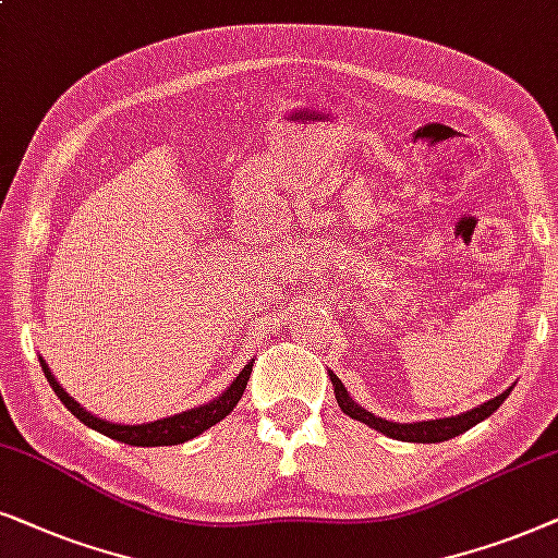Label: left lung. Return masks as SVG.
<instances>
[{
	"mask_svg": "<svg viewBox=\"0 0 558 558\" xmlns=\"http://www.w3.org/2000/svg\"><path fill=\"white\" fill-rule=\"evenodd\" d=\"M331 375V385H333V396H337V403L341 411H344L349 418L354 421H362L367 423L369 428L380 430V434L390 436V439H398V441H413V444H436V441H449L454 439V436L464 434V430H470L472 426H477L480 421H485L487 415H493L497 408L502 405V400L510 396V390L500 392V396L487 400V403H482L480 408H474V411H466L462 415H451V418H439V421H415V423H392V421H385V418H377L375 413L365 411L362 405H356L352 398H349V392L341 380L333 373Z\"/></svg>",
	"mask_w": 558,
	"mask_h": 558,
	"instance_id": "obj_1",
	"label": "left lung"
}]
</instances>
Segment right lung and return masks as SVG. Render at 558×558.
<instances>
[{"mask_svg":"<svg viewBox=\"0 0 558 558\" xmlns=\"http://www.w3.org/2000/svg\"><path fill=\"white\" fill-rule=\"evenodd\" d=\"M43 373H46L50 388L56 390V396L61 398V403L69 408V411L76 415V418L84 423V426L99 430V434L109 436V439H117L122 444H130V447H175V444H183L189 439H196L198 434H204L206 428H211L214 423H219L225 415L234 411V405L240 403L244 388H247L250 373H252V362L244 365L240 377L229 385V388L221 392L217 400L206 403L202 408H191V411L170 415V418H160L153 423H140V426H124V423H111L104 418H96L94 413H88L81 408L76 400H73L69 392H65L53 375L46 362L40 360Z\"/></svg>","mask_w":558,"mask_h":558,"instance_id":"1","label":"right lung"}]
</instances>
